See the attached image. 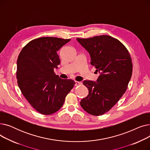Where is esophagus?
<instances>
[{
  "label": "esophagus",
  "instance_id": "1",
  "mask_svg": "<svg viewBox=\"0 0 150 150\" xmlns=\"http://www.w3.org/2000/svg\"><path fill=\"white\" fill-rule=\"evenodd\" d=\"M82 84V83L81 82H79V81H75V86H80V85H81Z\"/></svg>",
  "mask_w": 150,
  "mask_h": 150
}]
</instances>
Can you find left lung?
I'll list each match as a JSON object with an SVG mask.
<instances>
[{
  "label": "left lung",
  "mask_w": 150,
  "mask_h": 150,
  "mask_svg": "<svg viewBox=\"0 0 150 150\" xmlns=\"http://www.w3.org/2000/svg\"><path fill=\"white\" fill-rule=\"evenodd\" d=\"M76 40L89 53L91 65L100 74L96 81H83L89 93L81 100L80 105L91 115H103L127 89L132 72L131 58L121 42L108 35Z\"/></svg>",
  "instance_id": "8db88e82"
}]
</instances>
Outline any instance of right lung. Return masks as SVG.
Returning a JSON list of instances; mask_svg holds the SVG:
<instances>
[{"mask_svg":"<svg viewBox=\"0 0 150 150\" xmlns=\"http://www.w3.org/2000/svg\"><path fill=\"white\" fill-rule=\"evenodd\" d=\"M70 39L42 37L29 42L17 60L16 78L19 88L38 112L50 115L62 107L67 93L75 84L54 73L60 59L57 52Z\"/></svg>","mask_w":150,"mask_h":150,"instance_id":"add662e5","label":"right lung"}]
</instances>
